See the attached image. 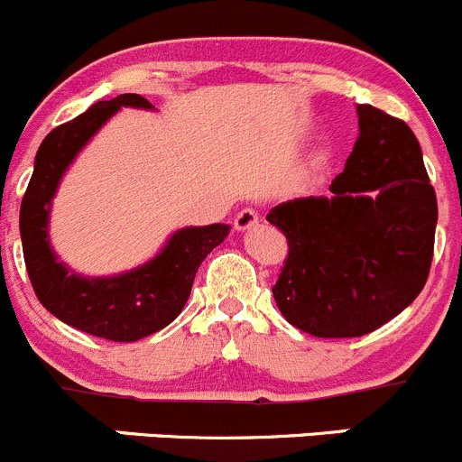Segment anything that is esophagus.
<instances>
[{"label": "esophagus", "instance_id": "1", "mask_svg": "<svg viewBox=\"0 0 462 462\" xmlns=\"http://www.w3.org/2000/svg\"><path fill=\"white\" fill-rule=\"evenodd\" d=\"M258 211L255 208H242L236 217H233V225H236L237 231H246L254 225H258Z\"/></svg>", "mask_w": 462, "mask_h": 462}]
</instances>
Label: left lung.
<instances>
[{
	"label": "left lung",
	"mask_w": 462,
	"mask_h": 462,
	"mask_svg": "<svg viewBox=\"0 0 462 462\" xmlns=\"http://www.w3.org/2000/svg\"><path fill=\"white\" fill-rule=\"evenodd\" d=\"M359 136L330 198L278 204L267 222L287 237L272 287L282 317L321 339L377 330L429 278L438 202L418 139L402 118L357 105Z\"/></svg>",
	"instance_id": "1"
}]
</instances>
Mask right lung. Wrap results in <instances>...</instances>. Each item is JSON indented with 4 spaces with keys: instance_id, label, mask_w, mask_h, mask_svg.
<instances>
[{
    "instance_id": "add662e5",
    "label": "right lung",
    "mask_w": 462,
    "mask_h": 462,
    "mask_svg": "<svg viewBox=\"0 0 462 462\" xmlns=\"http://www.w3.org/2000/svg\"><path fill=\"white\" fill-rule=\"evenodd\" d=\"M152 105L139 94L98 100L74 121L44 136L35 171L20 207V233L26 272L40 303L87 335L109 341H139L175 321L190 296L202 260L229 233L226 225L189 226L177 231L154 260L112 278H82L58 263L49 246V208L62 172L78 150L118 107Z\"/></svg>"
}]
</instances>
